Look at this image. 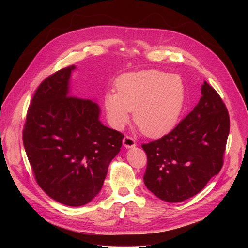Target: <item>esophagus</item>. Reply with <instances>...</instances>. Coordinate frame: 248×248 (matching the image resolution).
<instances>
[{"label": "esophagus", "mask_w": 248, "mask_h": 248, "mask_svg": "<svg viewBox=\"0 0 248 248\" xmlns=\"http://www.w3.org/2000/svg\"><path fill=\"white\" fill-rule=\"evenodd\" d=\"M123 144H124V146L126 149L136 147V141H135V140H134L132 137H129V136H125V137L124 138Z\"/></svg>", "instance_id": "1"}]
</instances>
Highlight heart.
Here are the masks:
<instances>
[{"label": "heart", "instance_id": "obj_1", "mask_svg": "<svg viewBox=\"0 0 248 248\" xmlns=\"http://www.w3.org/2000/svg\"><path fill=\"white\" fill-rule=\"evenodd\" d=\"M116 93L104 98L108 120L123 128L134 110V122L148 137H160L177 124L183 110L185 86L179 75L150 69L121 75Z\"/></svg>", "mask_w": 248, "mask_h": 248}]
</instances>
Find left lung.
<instances>
[{
	"mask_svg": "<svg viewBox=\"0 0 248 248\" xmlns=\"http://www.w3.org/2000/svg\"><path fill=\"white\" fill-rule=\"evenodd\" d=\"M194 109L172 131L141 148L147 188L158 198L182 202L198 194L223 166L229 113L217 91L204 81Z\"/></svg>",
	"mask_w": 248,
	"mask_h": 248,
	"instance_id": "left-lung-1",
	"label": "left lung"
}]
</instances>
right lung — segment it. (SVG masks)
Instances as JSON below:
<instances>
[{
  "label": "right lung",
  "instance_id": "right-lung-1",
  "mask_svg": "<svg viewBox=\"0 0 248 248\" xmlns=\"http://www.w3.org/2000/svg\"><path fill=\"white\" fill-rule=\"evenodd\" d=\"M74 69L62 68L38 86L23 144L37 184L55 201L77 207L99 193L124 136L99 122L95 102L69 94Z\"/></svg>",
  "mask_w": 248,
  "mask_h": 248
}]
</instances>
